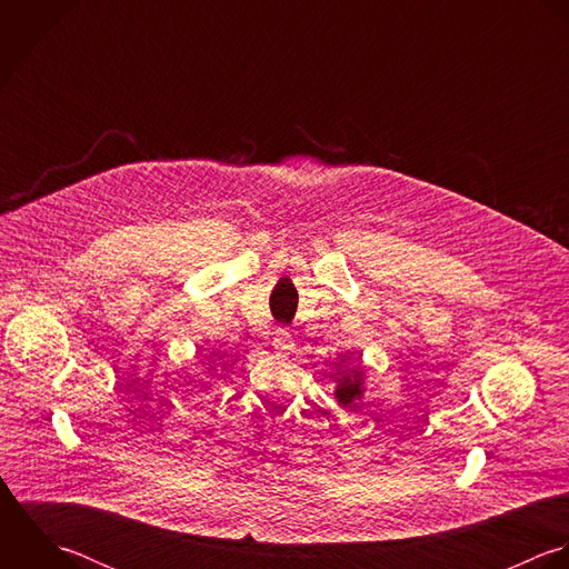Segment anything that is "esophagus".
<instances>
[{"mask_svg":"<svg viewBox=\"0 0 569 569\" xmlns=\"http://www.w3.org/2000/svg\"><path fill=\"white\" fill-rule=\"evenodd\" d=\"M272 345H274V349H277V351H281V353H288V351L295 347V341H292V332H290L288 328H277V332H274V339H272Z\"/></svg>","mask_w":569,"mask_h":569,"instance_id":"34e87169","label":"esophagus"}]
</instances>
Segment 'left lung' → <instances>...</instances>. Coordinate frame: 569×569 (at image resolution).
<instances>
[{
  "mask_svg": "<svg viewBox=\"0 0 569 569\" xmlns=\"http://www.w3.org/2000/svg\"><path fill=\"white\" fill-rule=\"evenodd\" d=\"M360 396V376L358 373H345L339 380L337 398L342 407H349Z\"/></svg>",
  "mask_w": 569,
  "mask_h": 569,
  "instance_id": "obj_1",
  "label": "left lung"
}]
</instances>
